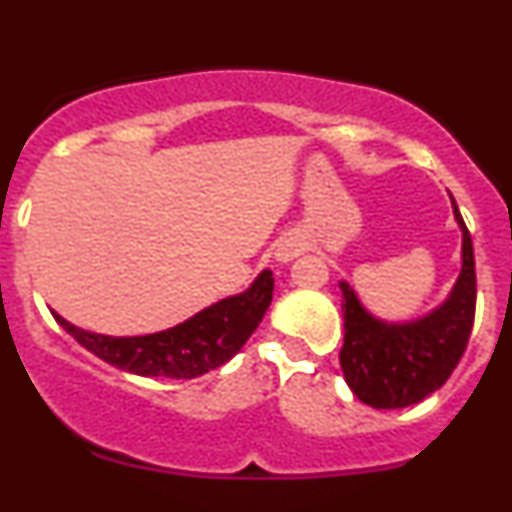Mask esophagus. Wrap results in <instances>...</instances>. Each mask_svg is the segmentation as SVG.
I'll return each mask as SVG.
<instances>
[{"mask_svg": "<svg viewBox=\"0 0 512 512\" xmlns=\"http://www.w3.org/2000/svg\"><path fill=\"white\" fill-rule=\"evenodd\" d=\"M299 242L297 240H282L277 245V250H274V257H277V262H292L294 257L299 255Z\"/></svg>", "mask_w": 512, "mask_h": 512, "instance_id": "1", "label": "esophagus"}]
</instances>
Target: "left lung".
Here are the masks:
<instances>
[{
  "instance_id": "8db88e82",
  "label": "left lung",
  "mask_w": 512,
  "mask_h": 512,
  "mask_svg": "<svg viewBox=\"0 0 512 512\" xmlns=\"http://www.w3.org/2000/svg\"><path fill=\"white\" fill-rule=\"evenodd\" d=\"M461 228V272L441 306L419 319L390 324L360 304L351 284L343 292V378L353 395L375 410H400L422 402L449 380L469 343L476 314V265L471 233L451 198Z\"/></svg>"
}]
</instances>
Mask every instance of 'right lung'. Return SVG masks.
Wrapping results in <instances>:
<instances>
[{
    "instance_id": "1",
    "label": "right lung",
    "mask_w": 512,
    "mask_h": 512,
    "mask_svg": "<svg viewBox=\"0 0 512 512\" xmlns=\"http://www.w3.org/2000/svg\"><path fill=\"white\" fill-rule=\"evenodd\" d=\"M274 277L265 270L250 289L235 297L215 301L184 324L149 333V336H102L68 324L53 311L68 333L105 363L144 378L191 380L228 363L245 346L272 301Z\"/></svg>"
}]
</instances>
